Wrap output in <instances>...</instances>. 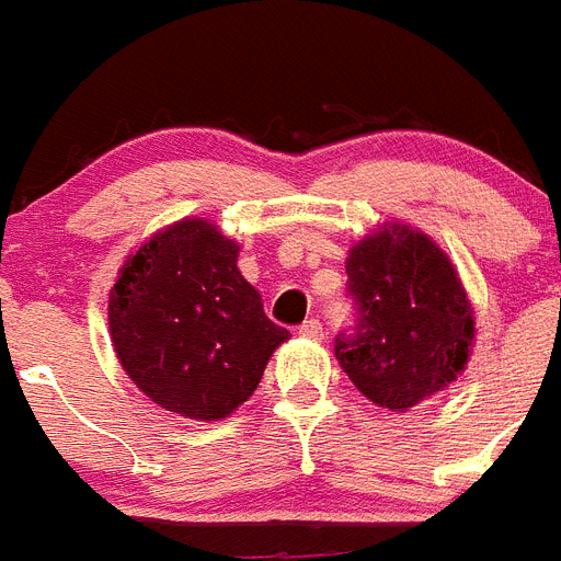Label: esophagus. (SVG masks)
I'll use <instances>...</instances> for the list:
<instances>
[{"mask_svg": "<svg viewBox=\"0 0 561 561\" xmlns=\"http://www.w3.org/2000/svg\"><path fill=\"white\" fill-rule=\"evenodd\" d=\"M298 333H301L304 339H321V335H324V327H321L318 318H309V321H304V324L298 327Z\"/></svg>", "mask_w": 561, "mask_h": 561, "instance_id": "obj_1", "label": "esophagus"}]
</instances>
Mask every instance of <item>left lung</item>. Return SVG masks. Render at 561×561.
Instances as JSON below:
<instances>
[{
	"label": "left lung",
	"mask_w": 561,
	"mask_h": 561,
	"mask_svg": "<svg viewBox=\"0 0 561 561\" xmlns=\"http://www.w3.org/2000/svg\"><path fill=\"white\" fill-rule=\"evenodd\" d=\"M347 293L358 309L335 358L367 400L408 411L446 391L472 356L474 312L458 268L432 237L388 222L347 254Z\"/></svg>",
	"instance_id": "left-lung-1"
}]
</instances>
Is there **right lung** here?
Wrapping results in <instances>:
<instances>
[{
  "label": "right lung",
  "instance_id": "1",
  "mask_svg": "<svg viewBox=\"0 0 561 561\" xmlns=\"http://www.w3.org/2000/svg\"><path fill=\"white\" fill-rule=\"evenodd\" d=\"M240 245L210 219L185 217L147 237L110 289V339L145 397L187 420L234 414L289 330L237 268Z\"/></svg>",
  "mask_w": 561,
  "mask_h": 561
}]
</instances>
